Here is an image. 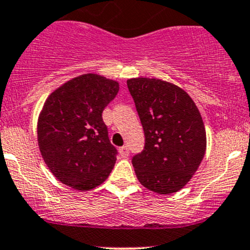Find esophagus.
<instances>
[{
    "instance_id": "esophagus-1",
    "label": "esophagus",
    "mask_w": 250,
    "mask_h": 250,
    "mask_svg": "<svg viewBox=\"0 0 250 250\" xmlns=\"http://www.w3.org/2000/svg\"><path fill=\"white\" fill-rule=\"evenodd\" d=\"M120 155L122 156V158H127L128 155H129V148H128L127 146H123L120 148Z\"/></svg>"
}]
</instances>
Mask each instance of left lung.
<instances>
[{
    "label": "left lung",
    "mask_w": 250,
    "mask_h": 250,
    "mask_svg": "<svg viewBox=\"0 0 250 250\" xmlns=\"http://www.w3.org/2000/svg\"><path fill=\"white\" fill-rule=\"evenodd\" d=\"M145 131V149L131 160L141 185L159 194L182 190L201 165L207 131L196 103L185 90L158 78H130Z\"/></svg>",
    "instance_id": "8db88e82"
}]
</instances>
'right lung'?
<instances>
[{
	"label": "right lung",
	"instance_id": "1",
	"mask_svg": "<svg viewBox=\"0 0 250 250\" xmlns=\"http://www.w3.org/2000/svg\"><path fill=\"white\" fill-rule=\"evenodd\" d=\"M117 81L84 73L57 87L38 119V145L60 183L78 191L97 188L116 163L102 112L116 97Z\"/></svg>",
	"mask_w": 250,
	"mask_h": 250
}]
</instances>
